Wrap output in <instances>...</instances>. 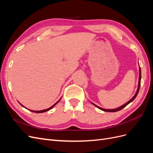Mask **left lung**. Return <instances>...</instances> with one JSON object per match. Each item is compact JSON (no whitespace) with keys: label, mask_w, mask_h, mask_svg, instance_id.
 I'll return each mask as SVG.
<instances>
[{"label":"left lung","mask_w":153,"mask_h":153,"mask_svg":"<svg viewBox=\"0 0 153 153\" xmlns=\"http://www.w3.org/2000/svg\"><path fill=\"white\" fill-rule=\"evenodd\" d=\"M139 72H140V76H139V81H138V87L137 91V92H136V94H135V96H134L133 97V98L128 101V102H127L126 103H125L124 105H123V106H120V107H119V108H116V109H112V110L104 109V108H100V107H99V106H96V105H94V104H93V105H95V106H96V107H98V108L101 109V110H103V111H105V112H117V111H119V110H121V109L124 108L125 107V106H127L129 103H131V101H133V100L136 98V96H137V94H138V91H139V89H140V80H141V69H140V68L139 69Z\"/></svg>","instance_id":"left-lung-1"}]
</instances>
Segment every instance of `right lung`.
Returning a JSON list of instances; mask_svg holds the SVG:
<instances>
[{"mask_svg":"<svg viewBox=\"0 0 153 153\" xmlns=\"http://www.w3.org/2000/svg\"><path fill=\"white\" fill-rule=\"evenodd\" d=\"M60 100H61V99H60ZM60 100H59L58 101H57V103H55L53 105H52V106H51V107H50L49 108H47V109H45V110H39V111H34V110H30L31 111V112H36V113H42V112H47V111H48V110H50V109H52L53 107V106L55 105H56L58 102H59V101H60ZM22 106H23V105H22Z\"/></svg>","mask_w":153,"mask_h":153,"instance_id":"add662e5","label":"right lung"}]
</instances>
